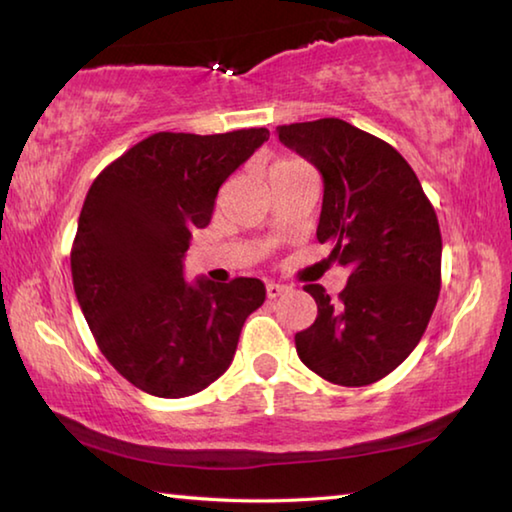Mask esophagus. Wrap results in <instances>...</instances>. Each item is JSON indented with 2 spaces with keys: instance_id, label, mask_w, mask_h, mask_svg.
<instances>
[{
  "instance_id": "1",
  "label": "esophagus",
  "mask_w": 512,
  "mask_h": 512,
  "mask_svg": "<svg viewBox=\"0 0 512 512\" xmlns=\"http://www.w3.org/2000/svg\"><path fill=\"white\" fill-rule=\"evenodd\" d=\"M287 291H289L287 284H277V282H268L266 284V296L271 298V300L284 296V293H287Z\"/></svg>"
}]
</instances>
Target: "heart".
Here are the masks:
<instances>
[{
	"mask_svg": "<svg viewBox=\"0 0 512 512\" xmlns=\"http://www.w3.org/2000/svg\"><path fill=\"white\" fill-rule=\"evenodd\" d=\"M293 164H302L300 160H280V162H275L273 164V169L271 171H275V169H282V167H293Z\"/></svg>",
	"mask_w": 512,
	"mask_h": 512,
	"instance_id": "1",
	"label": "heart"
}]
</instances>
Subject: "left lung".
Instances as JSON below:
<instances>
[{
    "mask_svg": "<svg viewBox=\"0 0 512 512\" xmlns=\"http://www.w3.org/2000/svg\"><path fill=\"white\" fill-rule=\"evenodd\" d=\"M277 137L323 176L316 237L350 273L339 302L305 287L318 316L296 334L298 357L332 384H375L415 350L438 302L436 212L409 162L348 121L277 126Z\"/></svg>",
    "mask_w": 512,
    "mask_h": 512,
    "instance_id": "obj_1",
    "label": "left lung"
}]
</instances>
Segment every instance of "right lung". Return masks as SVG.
<instances>
[{"label":"right lung","instance_id":"right-lung-1","mask_svg":"<svg viewBox=\"0 0 512 512\" xmlns=\"http://www.w3.org/2000/svg\"><path fill=\"white\" fill-rule=\"evenodd\" d=\"M268 135L155 133L108 164L85 196L72 246L76 300L103 357L144 393L176 400L210 386L266 300L257 277L187 282L183 259L219 187Z\"/></svg>","mask_w":512,"mask_h":512}]
</instances>
